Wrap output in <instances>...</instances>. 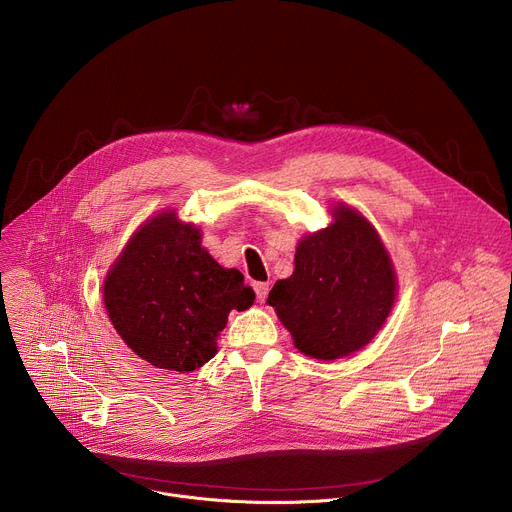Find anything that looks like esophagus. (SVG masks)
Segmentation results:
<instances>
[{"label":"esophagus","instance_id":"1","mask_svg":"<svg viewBox=\"0 0 512 512\" xmlns=\"http://www.w3.org/2000/svg\"><path fill=\"white\" fill-rule=\"evenodd\" d=\"M253 289H255V296H257V300H259V302H265V298H267V291H269V283H265V281H257V283L253 285Z\"/></svg>","mask_w":512,"mask_h":512}]
</instances>
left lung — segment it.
<instances>
[{
  "mask_svg": "<svg viewBox=\"0 0 512 512\" xmlns=\"http://www.w3.org/2000/svg\"><path fill=\"white\" fill-rule=\"evenodd\" d=\"M395 302V271L377 231L348 206L334 223L300 241L294 275L279 279L267 304L300 352L334 360L369 344Z\"/></svg>",
  "mask_w": 512,
  "mask_h": 512,
  "instance_id": "8db88e82",
  "label": "left lung"
}]
</instances>
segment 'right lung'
<instances>
[{"mask_svg":"<svg viewBox=\"0 0 512 512\" xmlns=\"http://www.w3.org/2000/svg\"><path fill=\"white\" fill-rule=\"evenodd\" d=\"M103 300L137 356L190 373L216 354L229 312L251 308L255 294L239 269L221 267L200 247L196 227L164 212L131 237L105 279Z\"/></svg>","mask_w":512,"mask_h":512,"instance_id":"right-lung-1","label":"right lung"}]
</instances>
